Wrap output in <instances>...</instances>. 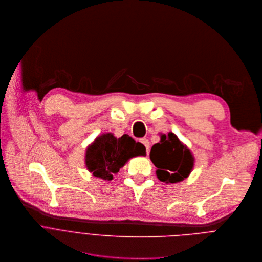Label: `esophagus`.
I'll return each mask as SVG.
<instances>
[{
  "label": "esophagus",
  "mask_w": 262,
  "mask_h": 262,
  "mask_svg": "<svg viewBox=\"0 0 262 262\" xmlns=\"http://www.w3.org/2000/svg\"><path fill=\"white\" fill-rule=\"evenodd\" d=\"M140 142L145 146L146 152L148 154V150H149V142H148V140H147L146 138H141V139H140Z\"/></svg>",
  "instance_id": "1"
}]
</instances>
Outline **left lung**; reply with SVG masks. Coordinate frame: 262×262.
Wrapping results in <instances>:
<instances>
[{
    "mask_svg": "<svg viewBox=\"0 0 262 262\" xmlns=\"http://www.w3.org/2000/svg\"><path fill=\"white\" fill-rule=\"evenodd\" d=\"M149 157L158 168V178L166 183H177L187 178L194 164L190 150L172 132L162 135L161 142L151 147Z\"/></svg>",
    "mask_w": 262,
    "mask_h": 262,
    "instance_id": "left-lung-1",
    "label": "left lung"
}]
</instances>
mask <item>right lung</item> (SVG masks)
Wrapping results in <instances>:
<instances>
[{"instance_id": "obj_1", "label": "right lung", "mask_w": 262, "mask_h": 262, "mask_svg": "<svg viewBox=\"0 0 262 262\" xmlns=\"http://www.w3.org/2000/svg\"><path fill=\"white\" fill-rule=\"evenodd\" d=\"M145 147L128 134L116 138L112 133L102 134L88 146L85 164L88 171L97 178L112 180L126 162L137 156H145Z\"/></svg>"}]
</instances>
